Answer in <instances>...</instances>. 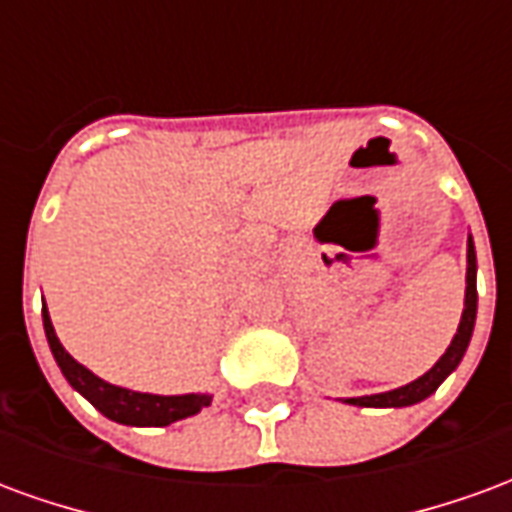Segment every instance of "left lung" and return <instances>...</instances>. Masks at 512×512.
Here are the masks:
<instances>
[{
  "label": "left lung",
  "instance_id": "1",
  "mask_svg": "<svg viewBox=\"0 0 512 512\" xmlns=\"http://www.w3.org/2000/svg\"><path fill=\"white\" fill-rule=\"evenodd\" d=\"M474 321H477V255H474V241L469 235V241H466V296H463L461 323H458V332L452 337V343L447 345V351L441 354L439 362L411 384L397 386V389H389V392H378V395L345 397V403L362 408H403L422 403L425 397L433 395L444 384V378L455 373V367L461 365L463 354L469 348V340H472Z\"/></svg>",
  "mask_w": 512,
  "mask_h": 512
}]
</instances>
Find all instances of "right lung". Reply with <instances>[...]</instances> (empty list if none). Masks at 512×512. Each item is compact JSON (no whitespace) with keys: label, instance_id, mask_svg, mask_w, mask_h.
Here are the masks:
<instances>
[{"label":"right lung","instance_id":"obj_1","mask_svg":"<svg viewBox=\"0 0 512 512\" xmlns=\"http://www.w3.org/2000/svg\"><path fill=\"white\" fill-rule=\"evenodd\" d=\"M43 329H46V340L57 365H60L65 381L87 397L104 417L120 425H134V428H164L178 419L194 417L202 408L211 406L213 395L208 392H189V395H150V392H134L126 386L109 384L104 378H98L93 370L79 365L65 348H62L60 337L51 326L49 310L43 301Z\"/></svg>","mask_w":512,"mask_h":512}]
</instances>
